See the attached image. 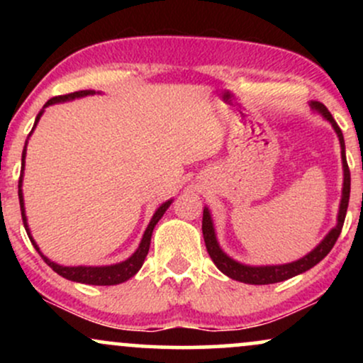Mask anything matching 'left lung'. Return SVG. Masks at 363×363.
I'll list each match as a JSON object with an SVG mask.
<instances>
[{
	"label": "left lung",
	"instance_id": "1",
	"mask_svg": "<svg viewBox=\"0 0 363 363\" xmlns=\"http://www.w3.org/2000/svg\"><path fill=\"white\" fill-rule=\"evenodd\" d=\"M314 109H318L320 114L326 118L329 123L333 124L335 128L336 135L340 138V145H341V158H343V172H345V181H343V196H341V205H340V213H338V225L333 228L331 232L326 235V239L320 242L314 251L303 256L302 259L289 262V264H280V266H245L240 264L234 259L225 254L222 249H220L218 242H216L215 237V230H213V223H211V216L208 208L203 210V237H205V244H206V251L210 254V257L213 259L216 264V268L220 269L223 274H227L228 278L242 283H251V285H269V283H278L283 280H289V278L295 277V274H301L307 269H311L312 266L318 264L319 261H323L324 257L328 256L329 251L333 249V245L336 244L338 237L341 234V228H343L345 223V216H347V208H348V201H350V169L347 164V155H345V140H343V133L336 121L333 119L331 112H329L323 104L319 102H312L311 104Z\"/></svg>",
	"mask_w": 363,
	"mask_h": 363
}]
</instances>
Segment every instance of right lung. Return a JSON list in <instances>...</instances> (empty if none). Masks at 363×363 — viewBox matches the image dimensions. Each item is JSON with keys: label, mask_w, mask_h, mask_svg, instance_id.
Returning a JSON list of instances; mask_svg holds the SVG:
<instances>
[{"label": "right lung", "mask_w": 363, "mask_h": 363, "mask_svg": "<svg viewBox=\"0 0 363 363\" xmlns=\"http://www.w3.org/2000/svg\"><path fill=\"white\" fill-rule=\"evenodd\" d=\"M94 91L91 90H80V91H73V94H66V95H57V97H52L49 99L48 102H45L44 107L51 106V104H56V102H65V101H73V99L77 97H85V95H91ZM44 109L37 114L35 118V124L39 123L40 116H43ZM34 124V128H35ZM27 148V147H25ZM25 148H23V153H22V172H23V164H25ZM22 176H20V181H18V199H20V210H22V220H23V227L25 230H27V235L28 239H30V242L34 244L35 251L40 254V257L48 262L49 266L56 272L57 274H61L62 278H66V280H72V281H78V283H86V285H118V283H123L129 280L131 277H135L136 273H138V269L143 266V261L145 257H147L148 254V249H150V240H152V232L153 228H155V225L158 220L162 218L165 213V210L170 206V203L172 201H167L164 203L158 210L155 211V215H153L152 222L147 227V230H145L143 234V239H141V244L140 247L136 249V252L133 254L131 257L126 261L119 262V264H112V266H101V268H94V266H60L56 264V262L49 261L48 257L44 256L43 252L39 251V247H37V244L34 242V239H32L30 232H28V227H27V218H25V208H23V196H22Z\"/></svg>", "instance_id": "obj_1"}]
</instances>
